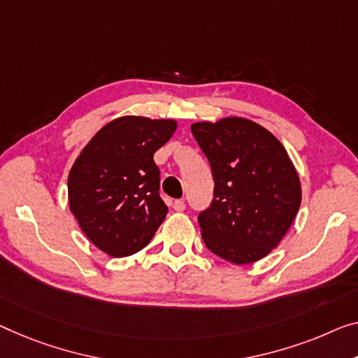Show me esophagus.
<instances>
[{"label": "esophagus", "mask_w": 358, "mask_h": 358, "mask_svg": "<svg viewBox=\"0 0 358 358\" xmlns=\"http://www.w3.org/2000/svg\"><path fill=\"white\" fill-rule=\"evenodd\" d=\"M173 209L177 210V212H183L185 209H186V204H185V201H181V199H177L173 202Z\"/></svg>", "instance_id": "esophagus-1"}]
</instances>
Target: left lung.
<instances>
[{"instance_id":"left-lung-1","label":"left lung","mask_w":358,"mask_h":358,"mask_svg":"<svg viewBox=\"0 0 358 358\" xmlns=\"http://www.w3.org/2000/svg\"><path fill=\"white\" fill-rule=\"evenodd\" d=\"M191 131L209 159L213 199L199 213L206 246L244 265L278 246L301 207L299 175L276 136L244 117L196 122Z\"/></svg>"}]
</instances>
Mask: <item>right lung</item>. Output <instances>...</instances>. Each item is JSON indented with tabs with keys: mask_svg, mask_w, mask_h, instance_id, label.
Listing matches in <instances>:
<instances>
[{
	"mask_svg": "<svg viewBox=\"0 0 358 358\" xmlns=\"http://www.w3.org/2000/svg\"><path fill=\"white\" fill-rule=\"evenodd\" d=\"M175 130L172 119L119 117L101 128L73 162L69 207L85 236L110 257L146 248L167 215L154 152Z\"/></svg>",
	"mask_w": 358,
	"mask_h": 358,
	"instance_id": "right-lung-1",
	"label": "right lung"
}]
</instances>
